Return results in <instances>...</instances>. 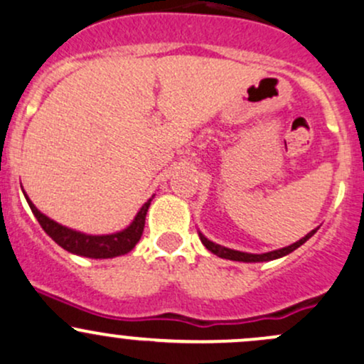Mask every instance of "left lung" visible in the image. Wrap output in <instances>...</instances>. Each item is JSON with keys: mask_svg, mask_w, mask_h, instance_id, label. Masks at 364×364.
<instances>
[{"mask_svg": "<svg viewBox=\"0 0 364 364\" xmlns=\"http://www.w3.org/2000/svg\"><path fill=\"white\" fill-rule=\"evenodd\" d=\"M316 231H318V228H314V230L309 231L304 238H301L299 242L292 243V245L283 247V249H278V250H271V252H266V254H249V252H240V250L228 249V247H223V245H219V243L210 242L209 238L203 237L200 231H198V237H200V242L205 245V249L218 255V257L230 259V261H240V262H264V261H273V259H279V257H283V255L294 252V250L299 249L302 243H306L307 240H309V238L313 237Z\"/></svg>", "mask_w": 364, "mask_h": 364, "instance_id": "8db88e82", "label": "left lung"}]
</instances>
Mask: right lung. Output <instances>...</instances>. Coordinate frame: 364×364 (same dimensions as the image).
<instances>
[{
    "mask_svg": "<svg viewBox=\"0 0 364 364\" xmlns=\"http://www.w3.org/2000/svg\"><path fill=\"white\" fill-rule=\"evenodd\" d=\"M26 195V191H23ZM27 203H29L31 210L36 215V219L39 221L43 230L46 231V235H50L55 242L58 243L62 249H65L67 252L85 255V257L91 259H110L117 257V255L127 254L129 250L134 249V245L139 242L143 235V228H145V218L149 213L150 202L143 203L141 209L138 210L136 218L133 219L129 226L126 230L117 231V233L112 235H86L81 231L70 230V228L58 225L57 221L50 219L48 215L39 213L38 207L29 200V197L26 195Z\"/></svg>",
    "mask_w": 364,
    "mask_h": 364,
    "instance_id": "right-lung-1",
    "label": "right lung"
}]
</instances>
